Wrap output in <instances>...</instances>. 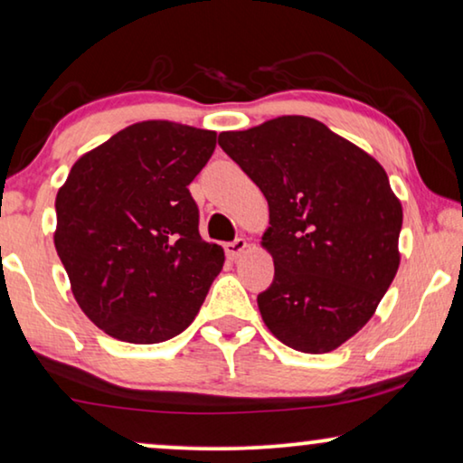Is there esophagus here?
<instances>
[{"label": "esophagus", "mask_w": 463, "mask_h": 463, "mask_svg": "<svg viewBox=\"0 0 463 463\" xmlns=\"http://www.w3.org/2000/svg\"><path fill=\"white\" fill-rule=\"evenodd\" d=\"M246 248H248L246 240L244 238H236V240H233V242L225 244V252H227V257H230V259H240L246 252Z\"/></svg>", "instance_id": "1"}]
</instances>
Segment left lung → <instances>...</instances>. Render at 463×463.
I'll return each mask as SVG.
<instances>
[{
    "label": "left lung",
    "mask_w": 463,
    "mask_h": 463,
    "mask_svg": "<svg viewBox=\"0 0 463 463\" xmlns=\"http://www.w3.org/2000/svg\"><path fill=\"white\" fill-rule=\"evenodd\" d=\"M219 146L269 204L260 246L276 278L257 303L279 343L330 353L354 336L397 276L403 225L386 171L309 117L219 133Z\"/></svg>",
    "instance_id": "8db88e82"
}]
</instances>
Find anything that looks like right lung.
<instances>
[{
  "mask_svg": "<svg viewBox=\"0 0 463 463\" xmlns=\"http://www.w3.org/2000/svg\"><path fill=\"white\" fill-rule=\"evenodd\" d=\"M215 146V131L142 120L85 152L60 185L53 244L77 305L109 336H177L223 269L187 190Z\"/></svg>",
  "mask_w": 463,
  "mask_h": 463,
  "instance_id": "1",
  "label": "right lung"
}]
</instances>
